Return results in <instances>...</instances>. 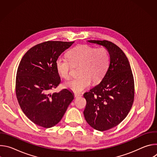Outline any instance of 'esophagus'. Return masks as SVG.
Segmentation results:
<instances>
[{
    "label": "esophagus",
    "mask_w": 157,
    "mask_h": 157,
    "mask_svg": "<svg viewBox=\"0 0 157 157\" xmlns=\"http://www.w3.org/2000/svg\"><path fill=\"white\" fill-rule=\"evenodd\" d=\"M80 96H81V94H77V93H75V98H79V97H80Z\"/></svg>",
    "instance_id": "34e87169"
}]
</instances>
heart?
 Here are the masks:
<instances>
[{
    "label": "heart",
    "instance_id": "heart-1",
    "mask_svg": "<svg viewBox=\"0 0 157 157\" xmlns=\"http://www.w3.org/2000/svg\"><path fill=\"white\" fill-rule=\"evenodd\" d=\"M109 51L104 47L96 48L88 44H82L70 50L68 57L59 56L55 62L56 70L63 78L71 76L72 64L80 65L79 77L66 82L64 86L79 93L90 86L91 81L99 83L105 75L109 66Z\"/></svg>",
    "mask_w": 157,
    "mask_h": 157
}]
</instances>
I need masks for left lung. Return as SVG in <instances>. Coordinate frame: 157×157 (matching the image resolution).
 Listing matches in <instances>:
<instances>
[{"label": "left lung", "instance_id": "left-lung-1", "mask_svg": "<svg viewBox=\"0 0 157 157\" xmlns=\"http://www.w3.org/2000/svg\"><path fill=\"white\" fill-rule=\"evenodd\" d=\"M109 51L110 63L102 81L84 94V116L94 129L105 131L119 125L128 115L134 100V79L128 58L116 44L107 40H88Z\"/></svg>", "mask_w": 157, "mask_h": 157}]
</instances>
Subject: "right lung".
Instances as JSON below:
<instances>
[{
    "label": "right lung",
    "mask_w": 157,
    "mask_h": 157,
    "mask_svg": "<svg viewBox=\"0 0 157 157\" xmlns=\"http://www.w3.org/2000/svg\"><path fill=\"white\" fill-rule=\"evenodd\" d=\"M75 41H47L31 48L18 65L15 92L21 109L34 124L44 128L56 125L74 99L64 89L50 94L61 82L55 62Z\"/></svg>",
    "instance_id": "add662e5"
}]
</instances>
